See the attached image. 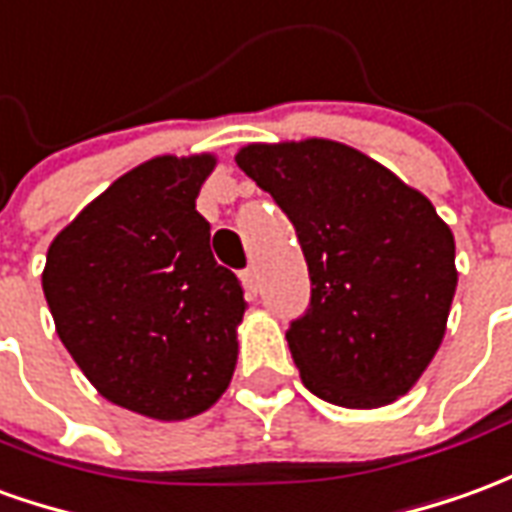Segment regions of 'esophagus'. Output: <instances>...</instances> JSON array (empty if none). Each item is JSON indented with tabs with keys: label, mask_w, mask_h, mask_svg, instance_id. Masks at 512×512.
<instances>
[{
	"label": "esophagus",
	"mask_w": 512,
	"mask_h": 512,
	"mask_svg": "<svg viewBox=\"0 0 512 512\" xmlns=\"http://www.w3.org/2000/svg\"><path fill=\"white\" fill-rule=\"evenodd\" d=\"M241 282H244V288L249 296H255L257 288H260V277H257V268L249 266L246 271H241Z\"/></svg>",
	"instance_id": "1"
}]
</instances>
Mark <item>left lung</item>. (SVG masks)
Masks as SVG:
<instances>
[{
    "mask_svg": "<svg viewBox=\"0 0 512 512\" xmlns=\"http://www.w3.org/2000/svg\"><path fill=\"white\" fill-rule=\"evenodd\" d=\"M235 163L296 227L310 307L285 332L302 382L352 410L385 407L427 371L455 299V235L427 196L330 138L246 144Z\"/></svg>",
    "mask_w": 512,
    "mask_h": 512,
    "instance_id": "left-lung-1",
    "label": "left lung"
}]
</instances>
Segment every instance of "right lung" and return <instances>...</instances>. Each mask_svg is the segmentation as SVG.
<instances>
[{
	"mask_svg": "<svg viewBox=\"0 0 512 512\" xmlns=\"http://www.w3.org/2000/svg\"><path fill=\"white\" fill-rule=\"evenodd\" d=\"M216 155L135 166L57 232L41 274L55 330L107 402L157 421L213 407L238 363L244 291L196 196Z\"/></svg>",
	"mask_w": 512,
	"mask_h": 512,
	"instance_id": "add662e5",
	"label": "right lung"
}]
</instances>
